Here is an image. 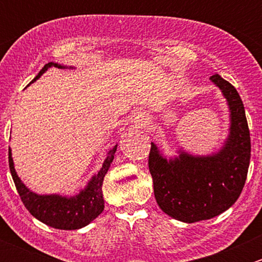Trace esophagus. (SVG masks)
Listing matches in <instances>:
<instances>
[{
	"label": "esophagus",
	"instance_id": "34e87169",
	"mask_svg": "<svg viewBox=\"0 0 262 262\" xmlns=\"http://www.w3.org/2000/svg\"><path fill=\"white\" fill-rule=\"evenodd\" d=\"M143 120H144V119H143V116H142V115H138V116H137V118H136L137 123H143Z\"/></svg>",
	"mask_w": 262,
	"mask_h": 262
}]
</instances>
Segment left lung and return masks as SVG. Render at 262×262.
<instances>
[{
    "label": "left lung",
    "instance_id": "1",
    "mask_svg": "<svg viewBox=\"0 0 262 262\" xmlns=\"http://www.w3.org/2000/svg\"><path fill=\"white\" fill-rule=\"evenodd\" d=\"M210 81L221 90L229 110L228 136L209 155H194L179 148L166 157L150 143L149 167L158 207L185 223L207 221L232 207L247 178L251 141L244 102L237 90L219 75Z\"/></svg>",
    "mask_w": 262,
    "mask_h": 262
}]
</instances>
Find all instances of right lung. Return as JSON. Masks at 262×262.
<instances>
[{"mask_svg":"<svg viewBox=\"0 0 262 262\" xmlns=\"http://www.w3.org/2000/svg\"><path fill=\"white\" fill-rule=\"evenodd\" d=\"M52 67L70 68V70L75 68L71 67V66L67 67V66L59 64V63L49 62L48 64L44 66L43 70L31 81V83L40 78V76ZM116 148H118V144H115L112 149L107 150L106 157H105L102 166L97 171V173H95L87 182L86 186L73 196L60 194H38V192L29 189L21 181L16 170H15L14 158H12V152L11 148H10V171H11V176L14 179L18 195H20L26 209L38 221L43 222L44 224L53 227V228L72 231V229H80L86 227L104 210L105 202L104 195H102V181H104L105 175L109 171L110 165L114 160Z\"/></svg>","mask_w":262,"mask_h":262,"instance_id":"add662e5","label":"right lung"}]
</instances>
